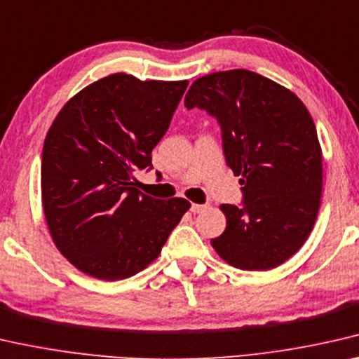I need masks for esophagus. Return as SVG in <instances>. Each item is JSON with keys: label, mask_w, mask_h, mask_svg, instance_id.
Here are the masks:
<instances>
[{"label": "esophagus", "mask_w": 359, "mask_h": 359, "mask_svg": "<svg viewBox=\"0 0 359 359\" xmlns=\"http://www.w3.org/2000/svg\"><path fill=\"white\" fill-rule=\"evenodd\" d=\"M206 205H196V203H194V205H191V208H190V211L194 212V214H198V212H201V211H205L206 210Z\"/></svg>", "instance_id": "1"}]
</instances>
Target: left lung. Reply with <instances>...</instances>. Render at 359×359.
<instances>
[{
	"label": "left lung",
	"instance_id": "left-lung-1",
	"mask_svg": "<svg viewBox=\"0 0 359 359\" xmlns=\"http://www.w3.org/2000/svg\"><path fill=\"white\" fill-rule=\"evenodd\" d=\"M185 108L216 117L227 165L242 177L243 206L221 205L227 226L212 248L245 271L285 263L311 233L323 195V151L306 106L274 80L232 69L196 79Z\"/></svg>",
	"mask_w": 359,
	"mask_h": 359
}]
</instances>
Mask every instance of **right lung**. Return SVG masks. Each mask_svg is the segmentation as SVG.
Segmentation results:
<instances>
[{"label":"right lung","mask_w":359,"mask_h":359,"mask_svg":"<svg viewBox=\"0 0 359 359\" xmlns=\"http://www.w3.org/2000/svg\"><path fill=\"white\" fill-rule=\"evenodd\" d=\"M189 80H140L111 74L74 95L43 143L41 201L61 255L100 280H121L161 253L190 210L135 189L133 172L153 168Z\"/></svg>","instance_id":"right-lung-1"}]
</instances>
